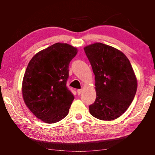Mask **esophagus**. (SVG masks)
Returning a JSON list of instances; mask_svg holds the SVG:
<instances>
[{"label": "esophagus", "instance_id": "obj_1", "mask_svg": "<svg viewBox=\"0 0 155 155\" xmlns=\"http://www.w3.org/2000/svg\"><path fill=\"white\" fill-rule=\"evenodd\" d=\"M81 92H82V90H81V89H79V90H77V94H78V95H80V94H81Z\"/></svg>", "mask_w": 155, "mask_h": 155}]
</instances>
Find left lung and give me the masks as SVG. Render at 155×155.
<instances>
[{"mask_svg": "<svg viewBox=\"0 0 155 155\" xmlns=\"http://www.w3.org/2000/svg\"><path fill=\"white\" fill-rule=\"evenodd\" d=\"M95 75L96 98L90 105L92 116L102 120L117 118L135 96L137 78L129 60L119 50L102 43L84 48Z\"/></svg>", "mask_w": 155, "mask_h": 155, "instance_id": "obj_1", "label": "left lung"}]
</instances>
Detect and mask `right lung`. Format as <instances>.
Returning a JSON list of instances; mask_svg holds the SVG:
<instances>
[{"mask_svg":"<svg viewBox=\"0 0 155 155\" xmlns=\"http://www.w3.org/2000/svg\"><path fill=\"white\" fill-rule=\"evenodd\" d=\"M77 49L56 43L38 52L28 63L22 81V96L30 111L48 124L67 116L74 97L66 86L69 64Z\"/></svg>","mask_w":155,"mask_h":155,"instance_id":"1","label":"right lung"}]
</instances>
